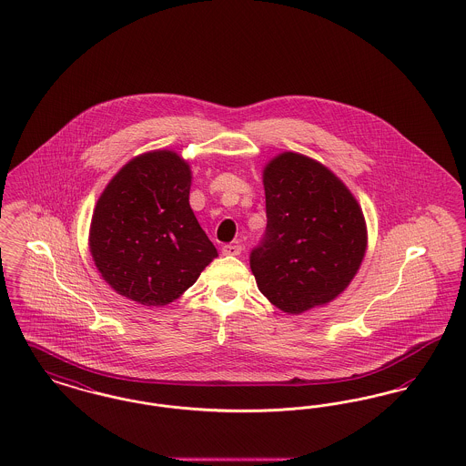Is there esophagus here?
<instances>
[{"instance_id":"obj_1","label":"esophagus","mask_w":466,"mask_h":466,"mask_svg":"<svg viewBox=\"0 0 466 466\" xmlns=\"http://www.w3.org/2000/svg\"><path fill=\"white\" fill-rule=\"evenodd\" d=\"M241 246L239 244H225L222 246V253L225 257H238L241 255Z\"/></svg>"}]
</instances>
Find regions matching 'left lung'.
<instances>
[{"label": "left lung", "instance_id": "8db88e82", "mask_svg": "<svg viewBox=\"0 0 466 466\" xmlns=\"http://www.w3.org/2000/svg\"><path fill=\"white\" fill-rule=\"evenodd\" d=\"M264 188L266 234L249 255L258 289L289 314L330 302L365 257L358 200L329 167L293 152L267 164Z\"/></svg>", "mask_w": 466, "mask_h": 466}]
</instances>
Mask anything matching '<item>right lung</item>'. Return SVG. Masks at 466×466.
Segmentation results:
<instances>
[{"instance_id":"right-lung-1","label":"right lung","mask_w":466,"mask_h":466,"mask_svg":"<svg viewBox=\"0 0 466 466\" xmlns=\"http://www.w3.org/2000/svg\"><path fill=\"white\" fill-rule=\"evenodd\" d=\"M190 166L171 150L134 157L97 199L89 246L103 279L143 306H166L218 257L190 208Z\"/></svg>"}]
</instances>
